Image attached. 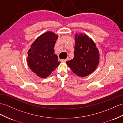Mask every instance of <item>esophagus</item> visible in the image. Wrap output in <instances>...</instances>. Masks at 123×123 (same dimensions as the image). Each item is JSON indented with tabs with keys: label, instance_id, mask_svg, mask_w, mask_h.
<instances>
[{
	"label": "esophagus",
	"instance_id": "esophagus-1",
	"mask_svg": "<svg viewBox=\"0 0 123 123\" xmlns=\"http://www.w3.org/2000/svg\"><path fill=\"white\" fill-rule=\"evenodd\" d=\"M68 58H66V59H61V62H66L68 61Z\"/></svg>",
	"mask_w": 123,
	"mask_h": 123
}]
</instances>
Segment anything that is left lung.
<instances>
[{
	"instance_id": "obj_1",
	"label": "left lung",
	"mask_w": 123,
	"mask_h": 123,
	"mask_svg": "<svg viewBox=\"0 0 123 123\" xmlns=\"http://www.w3.org/2000/svg\"><path fill=\"white\" fill-rule=\"evenodd\" d=\"M74 38V58L66 64L77 76L86 77L94 72L98 66L99 51L92 38L86 34L76 33Z\"/></svg>"
}]
</instances>
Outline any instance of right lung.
<instances>
[{
  "instance_id": "right-lung-1",
  "label": "right lung",
  "mask_w": 123,
  "mask_h": 123,
  "mask_svg": "<svg viewBox=\"0 0 123 123\" xmlns=\"http://www.w3.org/2000/svg\"><path fill=\"white\" fill-rule=\"evenodd\" d=\"M58 37L51 31L45 32L36 39L28 52V66L42 78L49 77L61 63L54 49Z\"/></svg>"
}]
</instances>
